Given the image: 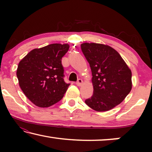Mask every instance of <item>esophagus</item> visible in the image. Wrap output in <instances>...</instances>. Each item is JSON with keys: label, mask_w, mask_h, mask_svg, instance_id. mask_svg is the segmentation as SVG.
Segmentation results:
<instances>
[{"label": "esophagus", "mask_w": 152, "mask_h": 152, "mask_svg": "<svg viewBox=\"0 0 152 152\" xmlns=\"http://www.w3.org/2000/svg\"><path fill=\"white\" fill-rule=\"evenodd\" d=\"M82 84H83V81H82V79H79V80H77V82H76L77 86H82Z\"/></svg>", "instance_id": "34e87169"}]
</instances>
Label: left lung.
<instances>
[{
	"mask_svg": "<svg viewBox=\"0 0 152 152\" xmlns=\"http://www.w3.org/2000/svg\"><path fill=\"white\" fill-rule=\"evenodd\" d=\"M81 49L93 75V94L85 103L96 111H109L130 93L132 71L120 54L109 45L84 43Z\"/></svg>",
	"mask_w": 152,
	"mask_h": 152,
	"instance_id": "left-lung-1",
	"label": "left lung"
}]
</instances>
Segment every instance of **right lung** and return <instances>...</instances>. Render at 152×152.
Segmentation results:
<instances>
[{"mask_svg": "<svg viewBox=\"0 0 152 152\" xmlns=\"http://www.w3.org/2000/svg\"><path fill=\"white\" fill-rule=\"evenodd\" d=\"M69 45L53 43L31 50L18 64L16 76L26 96L39 107L61 100L70 84L64 80L61 58Z\"/></svg>", "mask_w": 152, "mask_h": 152, "instance_id": "right-lung-1", "label": "right lung"}]
</instances>
